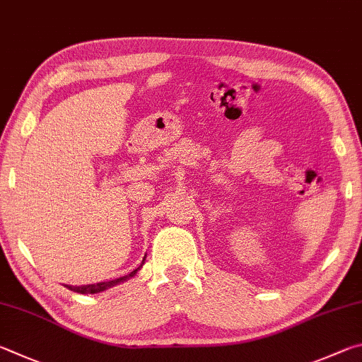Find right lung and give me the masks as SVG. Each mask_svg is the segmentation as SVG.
<instances>
[{"mask_svg":"<svg viewBox=\"0 0 362 362\" xmlns=\"http://www.w3.org/2000/svg\"><path fill=\"white\" fill-rule=\"evenodd\" d=\"M143 262H144V259H143ZM143 262H141V264H143ZM141 267H143V265H139L138 269L130 272L129 275L116 278V280H111V281H101V283H95V284H86V286H68V284H65V286H66L68 289L74 291V293H79V294H95V293H100V291H105V289H107V288H111V286H114V284H117V283H120V281L129 280V278H132L133 275H135L136 272H138L139 269H141Z\"/></svg>","mask_w":362,"mask_h":362,"instance_id":"obj_1","label":"right lung"}]
</instances>
